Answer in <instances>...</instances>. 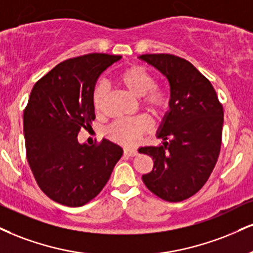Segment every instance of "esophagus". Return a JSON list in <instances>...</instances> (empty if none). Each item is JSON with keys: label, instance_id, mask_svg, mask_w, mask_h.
<instances>
[{"label": "esophagus", "instance_id": "esophagus-1", "mask_svg": "<svg viewBox=\"0 0 253 253\" xmlns=\"http://www.w3.org/2000/svg\"><path fill=\"white\" fill-rule=\"evenodd\" d=\"M124 153L126 154V156H129V157H135L136 154H138V151H136L135 148H132V147H126V148H124Z\"/></svg>", "mask_w": 253, "mask_h": 253}]
</instances>
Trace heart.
Instances as JSON below:
<instances>
[{
    "label": "heart",
    "mask_w": 253,
    "mask_h": 253,
    "mask_svg": "<svg viewBox=\"0 0 253 253\" xmlns=\"http://www.w3.org/2000/svg\"><path fill=\"white\" fill-rule=\"evenodd\" d=\"M117 82L132 95L140 97L141 105L152 113H160L169 105L166 93L163 89L156 87V80L147 69L134 66L119 73ZM106 97L105 87H96L94 92V107L97 112L101 111L103 101ZM150 126L148 120L144 117L133 119H121L115 121L108 127L107 134L114 141L120 144L130 145L136 138Z\"/></svg>",
    "instance_id": "heart-1"
}]
</instances>
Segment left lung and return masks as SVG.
Wrapping results in <instances>:
<instances>
[{"label":"left lung","mask_w":253,"mask_h":253,"mask_svg":"<svg viewBox=\"0 0 253 253\" xmlns=\"http://www.w3.org/2000/svg\"><path fill=\"white\" fill-rule=\"evenodd\" d=\"M139 59L158 69L169 84V109L157 132L163 145L139 148L154 161L142 181L161 199L181 202L205 185L217 164L223 106L211 82L185 59L169 54H145Z\"/></svg>","instance_id":"8db88e82"}]
</instances>
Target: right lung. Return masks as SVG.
<instances>
[{
  "label": "right lung",
  "instance_id": "add662e5",
  "mask_svg": "<svg viewBox=\"0 0 253 253\" xmlns=\"http://www.w3.org/2000/svg\"><path fill=\"white\" fill-rule=\"evenodd\" d=\"M120 55L87 54L63 61L36 82L23 112L27 160L35 180L54 202L78 208L107 184L124 151L102 139L97 146L78 141L95 119L94 88Z\"/></svg>",
  "mask_w": 253,
  "mask_h": 253
}]
</instances>
